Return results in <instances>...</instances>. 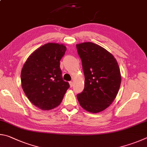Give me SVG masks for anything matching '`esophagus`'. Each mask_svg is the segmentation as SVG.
Returning <instances> with one entry per match:
<instances>
[{
    "label": "esophagus",
    "instance_id": "1",
    "mask_svg": "<svg viewBox=\"0 0 147 147\" xmlns=\"http://www.w3.org/2000/svg\"><path fill=\"white\" fill-rule=\"evenodd\" d=\"M69 86H70V87L71 88V87L73 86V85H74V82L73 81H69Z\"/></svg>",
    "mask_w": 147,
    "mask_h": 147
}]
</instances>
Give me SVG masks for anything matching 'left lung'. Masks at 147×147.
Listing matches in <instances>:
<instances>
[{
    "label": "left lung",
    "instance_id": "8db88e82",
    "mask_svg": "<svg viewBox=\"0 0 147 147\" xmlns=\"http://www.w3.org/2000/svg\"><path fill=\"white\" fill-rule=\"evenodd\" d=\"M84 74L83 91L77 95L86 111L101 112L112 103L121 81L117 61L109 51L93 42L76 45Z\"/></svg>",
    "mask_w": 147,
    "mask_h": 147
}]
</instances>
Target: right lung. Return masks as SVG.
I'll use <instances>...</instances> for the list:
<instances>
[{"label": "right lung", "instance_id": "obj_1", "mask_svg": "<svg viewBox=\"0 0 147 147\" xmlns=\"http://www.w3.org/2000/svg\"><path fill=\"white\" fill-rule=\"evenodd\" d=\"M66 51L63 45L45 44L31 54L22 67V89L38 109L49 110L58 107L69 88L60 68V61Z\"/></svg>", "mask_w": 147, "mask_h": 147}]
</instances>
